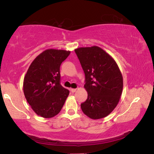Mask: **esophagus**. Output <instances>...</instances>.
Instances as JSON below:
<instances>
[{"instance_id": "esophagus-1", "label": "esophagus", "mask_w": 154, "mask_h": 154, "mask_svg": "<svg viewBox=\"0 0 154 154\" xmlns=\"http://www.w3.org/2000/svg\"><path fill=\"white\" fill-rule=\"evenodd\" d=\"M77 90V88H72V89L71 90V92H72V93L75 92Z\"/></svg>"}]
</instances>
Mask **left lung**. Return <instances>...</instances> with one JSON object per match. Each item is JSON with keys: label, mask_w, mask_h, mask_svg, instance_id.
<instances>
[{"label": "left lung", "mask_w": 154, "mask_h": 154, "mask_svg": "<svg viewBox=\"0 0 154 154\" xmlns=\"http://www.w3.org/2000/svg\"><path fill=\"white\" fill-rule=\"evenodd\" d=\"M85 75L88 98L81 104L83 113L93 119L105 118L116 107L123 90L118 64L98 46L75 49Z\"/></svg>", "instance_id": "obj_1"}]
</instances>
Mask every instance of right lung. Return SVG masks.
I'll use <instances>...</instances> for the list:
<instances>
[{
    "instance_id": "1",
    "label": "right lung",
    "mask_w": 154,
    "mask_h": 154,
    "mask_svg": "<svg viewBox=\"0 0 154 154\" xmlns=\"http://www.w3.org/2000/svg\"><path fill=\"white\" fill-rule=\"evenodd\" d=\"M71 51L48 49L37 56L28 68L23 91L35 113L44 118L58 115L69 91L60 83V67Z\"/></svg>"
}]
</instances>
